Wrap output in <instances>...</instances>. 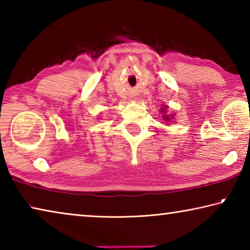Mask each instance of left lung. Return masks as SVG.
<instances>
[{"mask_svg": "<svg viewBox=\"0 0 250 250\" xmlns=\"http://www.w3.org/2000/svg\"><path fill=\"white\" fill-rule=\"evenodd\" d=\"M167 105H164V107H163L162 109H161V112H163V113H164V115H163V119H164V120H166V121H167V122H168V121H170L171 119H173V117H172L173 115H172L171 117H170V116H167Z\"/></svg>", "mask_w": 250, "mask_h": 250, "instance_id": "1", "label": "left lung"}]
</instances>
